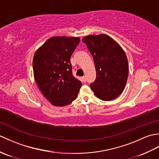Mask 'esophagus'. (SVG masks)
I'll return each mask as SVG.
<instances>
[{
  "instance_id": "obj_1",
  "label": "esophagus",
  "mask_w": 159,
  "mask_h": 159,
  "mask_svg": "<svg viewBox=\"0 0 159 159\" xmlns=\"http://www.w3.org/2000/svg\"><path fill=\"white\" fill-rule=\"evenodd\" d=\"M82 80H83V83H85L86 82V78H85V76H83L82 77Z\"/></svg>"
}]
</instances>
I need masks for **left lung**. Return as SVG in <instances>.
I'll list each match as a JSON object with an SVG mask.
<instances>
[{
    "mask_svg": "<svg viewBox=\"0 0 159 159\" xmlns=\"http://www.w3.org/2000/svg\"><path fill=\"white\" fill-rule=\"evenodd\" d=\"M82 41L92 54L96 70V79L90 84L91 89L100 100L116 99L124 91L128 76V63L124 50L105 34L86 36Z\"/></svg>",
    "mask_w": 159,
    "mask_h": 159,
    "instance_id": "left-lung-1",
    "label": "left lung"
}]
</instances>
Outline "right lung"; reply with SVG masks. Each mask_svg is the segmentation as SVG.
Here are the masks:
<instances>
[{"mask_svg":"<svg viewBox=\"0 0 159 159\" xmlns=\"http://www.w3.org/2000/svg\"><path fill=\"white\" fill-rule=\"evenodd\" d=\"M79 38L52 37L35 52L33 59L34 78L46 98L52 105L63 107L76 98L81 82L73 76L70 57Z\"/></svg>","mask_w":159,"mask_h":159,"instance_id":"right-lung-1","label":"right lung"}]
</instances>
